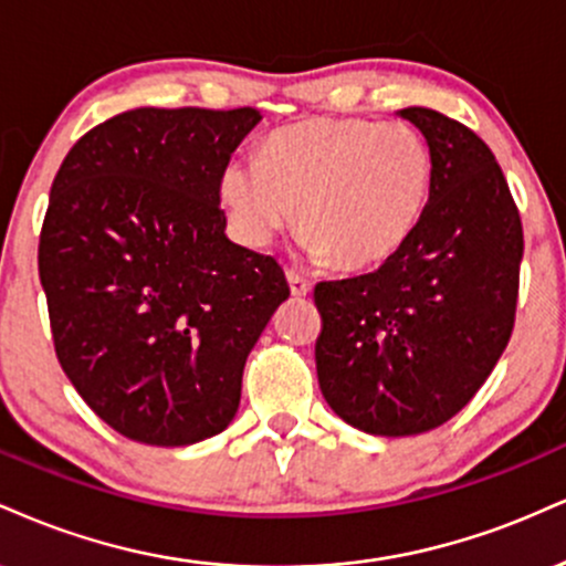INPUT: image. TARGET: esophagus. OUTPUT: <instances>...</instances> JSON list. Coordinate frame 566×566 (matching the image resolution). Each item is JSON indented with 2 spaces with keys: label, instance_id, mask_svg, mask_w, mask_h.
<instances>
[{
  "label": "esophagus",
  "instance_id": "esophagus-1",
  "mask_svg": "<svg viewBox=\"0 0 566 566\" xmlns=\"http://www.w3.org/2000/svg\"><path fill=\"white\" fill-rule=\"evenodd\" d=\"M285 277H289L291 294H294V296H310L312 294V283L304 275H298V272L289 270V272H285Z\"/></svg>",
  "mask_w": 566,
  "mask_h": 566
}]
</instances>
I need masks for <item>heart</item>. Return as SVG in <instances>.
Wrapping results in <instances>:
<instances>
[{
    "instance_id": "heart-1",
    "label": "heart",
    "mask_w": 566,
    "mask_h": 566,
    "mask_svg": "<svg viewBox=\"0 0 566 566\" xmlns=\"http://www.w3.org/2000/svg\"><path fill=\"white\" fill-rule=\"evenodd\" d=\"M434 185L427 137L405 122L310 118L272 132L259 158L219 175L232 235L268 249L298 219L296 245L344 270L387 262L410 241Z\"/></svg>"
}]
</instances>
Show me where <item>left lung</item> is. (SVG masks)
Returning <instances> with one entry per match:
<instances>
[{"instance_id": "obj_1", "label": "left lung", "mask_w": 566, "mask_h": 566, "mask_svg": "<svg viewBox=\"0 0 566 566\" xmlns=\"http://www.w3.org/2000/svg\"><path fill=\"white\" fill-rule=\"evenodd\" d=\"M434 156L410 241L376 272L315 285L317 381L374 437L442 427L493 374L514 328L522 222L493 150L431 108H402Z\"/></svg>"}]
</instances>
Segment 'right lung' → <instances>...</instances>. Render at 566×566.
I'll return each mask as SVG.
<instances>
[{"instance_id": "add662e5", "label": "right lung", "mask_w": 566, "mask_h": 566, "mask_svg": "<svg viewBox=\"0 0 566 566\" xmlns=\"http://www.w3.org/2000/svg\"><path fill=\"white\" fill-rule=\"evenodd\" d=\"M254 108H135L52 182L39 281L65 376L118 434L179 448L230 427L245 357L289 283L228 238L219 175Z\"/></svg>"}]
</instances>
